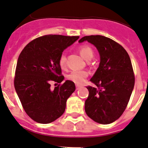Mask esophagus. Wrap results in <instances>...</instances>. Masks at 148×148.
Wrapping results in <instances>:
<instances>
[{
  "label": "esophagus",
  "instance_id": "obj_1",
  "mask_svg": "<svg viewBox=\"0 0 148 148\" xmlns=\"http://www.w3.org/2000/svg\"><path fill=\"white\" fill-rule=\"evenodd\" d=\"M80 88H81V86H79V85H76V89L78 90Z\"/></svg>",
  "mask_w": 148,
  "mask_h": 148
}]
</instances>
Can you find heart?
Masks as SVG:
<instances>
[{"label": "heart", "mask_w": 148, "mask_h": 148, "mask_svg": "<svg viewBox=\"0 0 148 148\" xmlns=\"http://www.w3.org/2000/svg\"><path fill=\"white\" fill-rule=\"evenodd\" d=\"M79 53L85 60H89L94 56V51L92 48L88 45H82L79 48ZM59 64L62 68H65L66 66V57L64 53H62L59 58ZM88 76V73L85 70H74L67 75L66 78L77 84H81L85 81Z\"/></svg>", "instance_id": "obj_1"}]
</instances>
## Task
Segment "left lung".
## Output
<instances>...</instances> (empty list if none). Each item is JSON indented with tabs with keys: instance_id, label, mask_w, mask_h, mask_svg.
Here are the masks:
<instances>
[{
	"instance_id": "obj_1",
	"label": "left lung",
	"mask_w": 148,
	"mask_h": 148,
	"mask_svg": "<svg viewBox=\"0 0 148 148\" xmlns=\"http://www.w3.org/2000/svg\"><path fill=\"white\" fill-rule=\"evenodd\" d=\"M97 48L99 66L90 79L96 87L87 86L88 96L85 101L87 116L101 124L119 119L130 100L135 84V75L130 57L121 45L102 35L82 37Z\"/></svg>"
}]
</instances>
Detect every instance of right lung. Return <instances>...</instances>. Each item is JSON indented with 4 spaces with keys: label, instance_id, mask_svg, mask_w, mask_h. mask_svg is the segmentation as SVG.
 <instances>
[{
    "label": "right lung",
    "instance_id": "add662e5",
    "mask_svg": "<svg viewBox=\"0 0 148 148\" xmlns=\"http://www.w3.org/2000/svg\"><path fill=\"white\" fill-rule=\"evenodd\" d=\"M79 36L48 35L29 42L22 50L15 69L14 86L27 116L39 123H52L66 108L68 98L75 91L73 82L66 80L54 89L52 82L64 80L59 58L64 49Z\"/></svg>",
    "mask_w": 148,
    "mask_h": 148
}]
</instances>
